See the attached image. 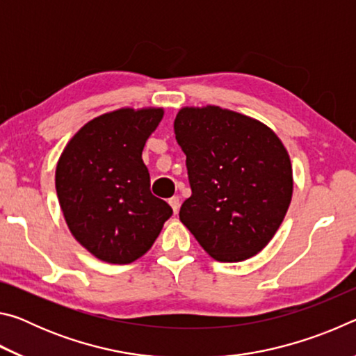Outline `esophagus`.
I'll return each instance as SVG.
<instances>
[{"instance_id": "esophagus-1", "label": "esophagus", "mask_w": 356, "mask_h": 356, "mask_svg": "<svg viewBox=\"0 0 356 356\" xmlns=\"http://www.w3.org/2000/svg\"><path fill=\"white\" fill-rule=\"evenodd\" d=\"M170 206H171V209H172V212H174V213H177V212H179L180 201H179V197H177V196H172V197H171V200H170Z\"/></svg>"}]
</instances>
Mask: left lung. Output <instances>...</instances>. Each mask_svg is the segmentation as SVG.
Masks as SVG:
<instances>
[{"label":"left lung","mask_w":356,"mask_h":356,"mask_svg":"<svg viewBox=\"0 0 356 356\" xmlns=\"http://www.w3.org/2000/svg\"><path fill=\"white\" fill-rule=\"evenodd\" d=\"M174 134L186 155L191 196L180 221L220 262L262 251L292 200V165L267 125L220 106H185Z\"/></svg>","instance_id":"1"}]
</instances>
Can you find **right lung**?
I'll return each mask as SVG.
<instances>
[{
	"label": "right lung",
	"mask_w": 356,
	"mask_h": 356,
	"mask_svg": "<svg viewBox=\"0 0 356 356\" xmlns=\"http://www.w3.org/2000/svg\"><path fill=\"white\" fill-rule=\"evenodd\" d=\"M161 108H120L89 120L59 156L56 193L80 245L108 264H130L150 250L172 209L150 193L144 144Z\"/></svg>",
	"instance_id": "right-lung-1"
}]
</instances>
